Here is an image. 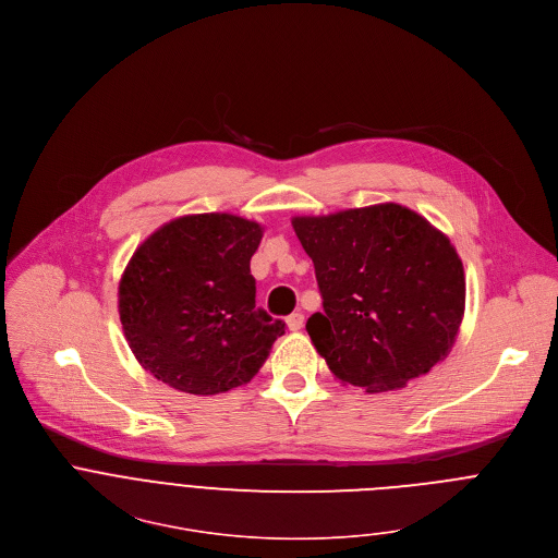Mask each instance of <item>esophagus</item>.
Returning <instances> with one entry per match:
<instances>
[{
    "instance_id": "1",
    "label": "esophagus",
    "mask_w": 558,
    "mask_h": 558,
    "mask_svg": "<svg viewBox=\"0 0 558 558\" xmlns=\"http://www.w3.org/2000/svg\"><path fill=\"white\" fill-rule=\"evenodd\" d=\"M302 324H304V315H302V313H291V315L287 317V328H289V330H300Z\"/></svg>"
}]
</instances>
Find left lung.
Here are the masks:
<instances>
[{
	"label": "left lung",
	"mask_w": 558,
	"mask_h": 558,
	"mask_svg": "<svg viewBox=\"0 0 558 558\" xmlns=\"http://www.w3.org/2000/svg\"><path fill=\"white\" fill-rule=\"evenodd\" d=\"M291 226L324 300L306 330L337 381L401 390L451 352L466 278L442 230L395 202L298 215Z\"/></svg>",
	"instance_id": "left-lung-1"
}]
</instances>
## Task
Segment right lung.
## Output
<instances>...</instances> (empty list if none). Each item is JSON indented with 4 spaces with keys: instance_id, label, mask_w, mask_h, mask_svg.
<instances>
[{
    "instance_id": "1",
    "label": "right lung",
    "mask_w": 558,
    "mask_h": 558,
    "mask_svg": "<svg viewBox=\"0 0 558 558\" xmlns=\"http://www.w3.org/2000/svg\"><path fill=\"white\" fill-rule=\"evenodd\" d=\"M265 226L230 213L183 215L146 236L118 284L137 363L172 390L210 397L250 384L284 332L256 308L250 260Z\"/></svg>"
}]
</instances>
